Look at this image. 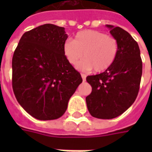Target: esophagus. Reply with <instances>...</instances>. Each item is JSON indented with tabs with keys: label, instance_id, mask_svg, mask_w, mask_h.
<instances>
[{
	"label": "esophagus",
	"instance_id": "1",
	"mask_svg": "<svg viewBox=\"0 0 152 152\" xmlns=\"http://www.w3.org/2000/svg\"><path fill=\"white\" fill-rule=\"evenodd\" d=\"M81 77H82L83 79V81H86V76L85 74H81Z\"/></svg>",
	"mask_w": 152,
	"mask_h": 152
}]
</instances>
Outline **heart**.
Here are the masks:
<instances>
[{"mask_svg":"<svg viewBox=\"0 0 152 152\" xmlns=\"http://www.w3.org/2000/svg\"><path fill=\"white\" fill-rule=\"evenodd\" d=\"M63 54L72 65H78L82 71L96 72L107 70L114 63L118 52L117 40L113 37L96 30H84L75 36L74 40H66L63 45Z\"/></svg>","mask_w":152,"mask_h":152,"instance_id":"heart-1","label":"heart"}]
</instances>
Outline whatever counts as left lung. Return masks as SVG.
<instances>
[{
    "mask_svg": "<svg viewBox=\"0 0 152 152\" xmlns=\"http://www.w3.org/2000/svg\"><path fill=\"white\" fill-rule=\"evenodd\" d=\"M106 26L117 40V55L104 72L86 77L92 86L86 104L92 116L107 120L119 116L134 102L140 86L142 62L138 45L128 31L120 27Z\"/></svg>",
    "mask_w": 152,
    "mask_h": 152,
    "instance_id": "left-lung-1",
    "label": "left lung"
}]
</instances>
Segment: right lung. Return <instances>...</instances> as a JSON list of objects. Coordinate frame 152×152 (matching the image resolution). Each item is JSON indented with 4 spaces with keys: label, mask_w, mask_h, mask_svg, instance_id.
I'll list each match as a JSON object with an SVG mask.
<instances>
[{
    "label": "right lung",
    "mask_w": 152,
    "mask_h": 152,
    "mask_svg": "<svg viewBox=\"0 0 152 152\" xmlns=\"http://www.w3.org/2000/svg\"><path fill=\"white\" fill-rule=\"evenodd\" d=\"M67 37L65 28L47 23L25 32L15 50L12 86L15 98L37 120L61 117L82 82L80 74L63 54Z\"/></svg>",
    "instance_id": "obj_1"
}]
</instances>
